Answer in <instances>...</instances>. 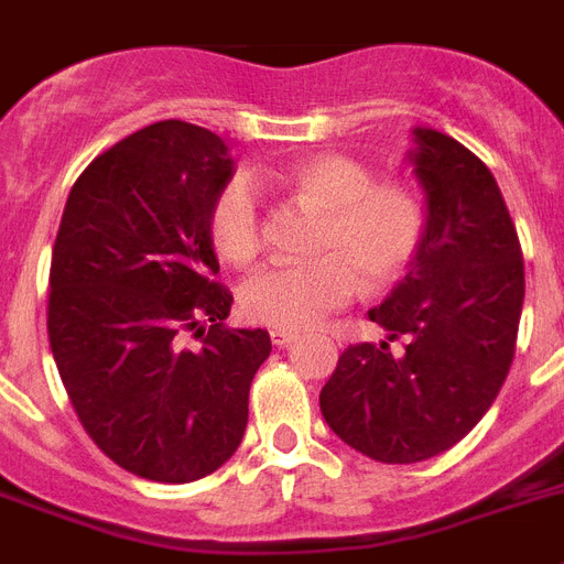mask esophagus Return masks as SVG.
Instances as JSON below:
<instances>
[{"label":"esophagus","mask_w":564,"mask_h":564,"mask_svg":"<svg viewBox=\"0 0 564 564\" xmlns=\"http://www.w3.org/2000/svg\"><path fill=\"white\" fill-rule=\"evenodd\" d=\"M293 339H296V334H293V330H282V328L271 330V341L276 345V348H285V345H291Z\"/></svg>","instance_id":"obj_1"}]
</instances>
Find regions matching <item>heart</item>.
<instances>
[{"label":"heart","mask_w":564,"mask_h":564,"mask_svg":"<svg viewBox=\"0 0 564 564\" xmlns=\"http://www.w3.org/2000/svg\"><path fill=\"white\" fill-rule=\"evenodd\" d=\"M273 185L302 208L319 214L314 245L319 253L305 264H271L239 291L245 316L268 328H314L354 296L356 282L377 293L397 282L413 262L425 236V205L402 182H373L359 159L345 153H311L276 173ZM216 257L250 264L259 257L257 196L242 180L216 194L208 214Z\"/></svg>","instance_id":"b5f03b06"}]
</instances>
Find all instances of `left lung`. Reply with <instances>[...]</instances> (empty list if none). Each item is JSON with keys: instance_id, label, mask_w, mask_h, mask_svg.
<instances>
[{"instance_id": "8db88e82", "label": "left lung", "mask_w": 564, "mask_h": 564, "mask_svg": "<svg viewBox=\"0 0 564 564\" xmlns=\"http://www.w3.org/2000/svg\"><path fill=\"white\" fill-rule=\"evenodd\" d=\"M413 142L427 223L411 271L368 311L388 339L348 345L319 393L330 431L388 465L431 459L482 420L511 370L524 302L522 248L494 173L440 131L413 128Z\"/></svg>"}]
</instances>
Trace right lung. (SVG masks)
Masks as SVG:
<instances>
[{"instance_id": "right-lung-1", "label": "right lung", "mask_w": 564, "mask_h": 564, "mask_svg": "<svg viewBox=\"0 0 564 564\" xmlns=\"http://www.w3.org/2000/svg\"><path fill=\"white\" fill-rule=\"evenodd\" d=\"M234 176L199 124L153 122L70 187L51 259L47 336L82 427L119 468L196 482L234 456L271 336L225 328L208 236Z\"/></svg>"}]
</instances>
